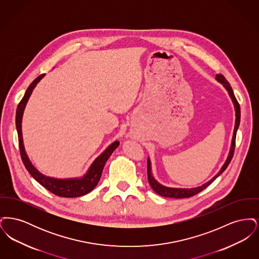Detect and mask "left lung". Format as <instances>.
I'll use <instances>...</instances> for the list:
<instances>
[{
	"label": "left lung",
	"instance_id": "left-lung-1",
	"mask_svg": "<svg viewBox=\"0 0 259 259\" xmlns=\"http://www.w3.org/2000/svg\"><path fill=\"white\" fill-rule=\"evenodd\" d=\"M215 78L218 81H220L221 83L223 84V87L226 88V90L228 91L229 96L232 99L233 104H234L235 111H236V120H235L234 132H233V137H232V143H231V148L230 151L228 154V157L225 161V163L223 164L221 171L218 172L210 181L208 183L204 184L202 186H198L194 188H172V187H167L164 185H160L157 181L154 180L152 172H151V163L149 158H148V180L149 185L151 186V188L161 196L163 197L176 198V199H181V198L192 197L194 195H196L199 192H201L202 190H204L205 188H207L219 176H221L222 172L225 171V169L228 167L229 163L231 162V159L233 157L235 150V142H236V134H237V130L239 128L240 125V118H241V110H240V105L237 101V99L235 97L234 92L232 90V87H230L229 82L226 80V78L222 75V74H218L215 75Z\"/></svg>",
	"mask_w": 259,
	"mask_h": 259
}]
</instances>
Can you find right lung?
Instances as JSON below:
<instances>
[{"label": "right lung", "mask_w": 259, "mask_h": 259, "mask_svg": "<svg viewBox=\"0 0 259 259\" xmlns=\"http://www.w3.org/2000/svg\"><path fill=\"white\" fill-rule=\"evenodd\" d=\"M44 76L45 74L38 75L37 78L29 85L25 92L23 98L17 106L15 124H16V130L18 134V144H19L21 159L23 161L25 167L27 171L30 172V175L37 181L39 185H42L51 193L60 197L74 198L83 196L87 193H89L90 191H92L95 188V186L98 185L104 166L107 160L110 158L113 150L119 146V142H113L102 154H100L92 163L87 174L80 179H65V180L53 179L38 172L37 169L32 165L31 161L29 160L25 152L22 131H21V121H22V115H23L26 103L28 102V99L30 97L33 89Z\"/></svg>", "instance_id": "right-lung-1"}]
</instances>
